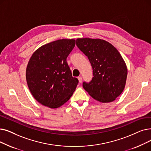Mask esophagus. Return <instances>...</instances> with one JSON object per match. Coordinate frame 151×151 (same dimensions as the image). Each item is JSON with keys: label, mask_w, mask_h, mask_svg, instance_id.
I'll use <instances>...</instances> for the list:
<instances>
[{"label": "esophagus", "mask_w": 151, "mask_h": 151, "mask_svg": "<svg viewBox=\"0 0 151 151\" xmlns=\"http://www.w3.org/2000/svg\"><path fill=\"white\" fill-rule=\"evenodd\" d=\"M78 80H79L80 83L82 82V77L81 76H78Z\"/></svg>", "instance_id": "esophagus-1"}]
</instances>
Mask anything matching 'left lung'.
I'll use <instances>...</instances> for the list:
<instances>
[{
  "instance_id": "left-lung-1",
  "label": "left lung",
  "mask_w": 151,
  "mask_h": 151,
  "mask_svg": "<svg viewBox=\"0 0 151 151\" xmlns=\"http://www.w3.org/2000/svg\"><path fill=\"white\" fill-rule=\"evenodd\" d=\"M76 45L86 55L93 68V77L83 87L97 101L115 100L125 86L128 70L119 52L109 42L101 39L78 38Z\"/></svg>"
}]
</instances>
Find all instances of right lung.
Instances as JSON below:
<instances>
[{
    "mask_svg": "<svg viewBox=\"0 0 151 151\" xmlns=\"http://www.w3.org/2000/svg\"><path fill=\"white\" fill-rule=\"evenodd\" d=\"M75 45V39H59L37 49L29 60L26 78L35 99L55 109L67 102L78 83L72 76L67 58Z\"/></svg>",
    "mask_w": 151,
    "mask_h": 151,
    "instance_id": "add662e5",
    "label": "right lung"
}]
</instances>
